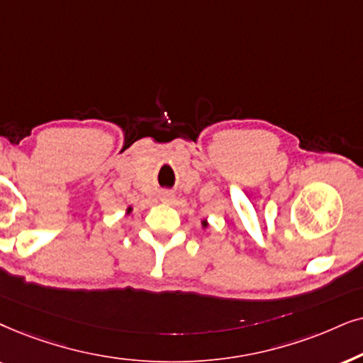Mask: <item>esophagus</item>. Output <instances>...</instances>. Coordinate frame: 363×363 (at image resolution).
<instances>
[{"instance_id": "esophagus-1", "label": "esophagus", "mask_w": 363, "mask_h": 363, "mask_svg": "<svg viewBox=\"0 0 363 363\" xmlns=\"http://www.w3.org/2000/svg\"><path fill=\"white\" fill-rule=\"evenodd\" d=\"M169 197H171V194H164V201H167Z\"/></svg>"}]
</instances>
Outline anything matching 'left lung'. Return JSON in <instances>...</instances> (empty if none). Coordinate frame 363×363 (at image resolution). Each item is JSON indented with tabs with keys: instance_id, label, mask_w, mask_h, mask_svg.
<instances>
[{
	"instance_id": "obj_1",
	"label": "left lung",
	"mask_w": 363,
	"mask_h": 363,
	"mask_svg": "<svg viewBox=\"0 0 363 363\" xmlns=\"http://www.w3.org/2000/svg\"><path fill=\"white\" fill-rule=\"evenodd\" d=\"M204 225H206V222H204Z\"/></svg>"
}]
</instances>
